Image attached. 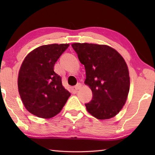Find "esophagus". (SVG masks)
<instances>
[{
  "mask_svg": "<svg viewBox=\"0 0 155 155\" xmlns=\"http://www.w3.org/2000/svg\"><path fill=\"white\" fill-rule=\"evenodd\" d=\"M81 87H82V85H81V83H77V85H75V87H74V88H75V90H80V89L81 88Z\"/></svg>",
  "mask_w": 155,
  "mask_h": 155,
  "instance_id": "obj_1",
  "label": "esophagus"
}]
</instances>
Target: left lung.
Returning <instances> with one entry per match:
<instances>
[{"instance_id":"8db88e82","label":"left lung","mask_w":155,"mask_h":155,"mask_svg":"<svg viewBox=\"0 0 155 155\" xmlns=\"http://www.w3.org/2000/svg\"><path fill=\"white\" fill-rule=\"evenodd\" d=\"M72 48L86 72L85 84L92 91L87 111L98 120H108L121 111L130 89L128 68L125 60L111 46L73 43Z\"/></svg>"}]
</instances>
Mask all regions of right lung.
I'll use <instances>...</instances> for the list:
<instances>
[{
    "instance_id": "1",
    "label": "right lung",
    "mask_w": 155,
    "mask_h": 155,
    "mask_svg": "<svg viewBox=\"0 0 155 155\" xmlns=\"http://www.w3.org/2000/svg\"><path fill=\"white\" fill-rule=\"evenodd\" d=\"M69 44L43 45L33 50L22 61L18 87L24 106L31 114L48 119L61 111L70 96L54 72L55 62Z\"/></svg>"
}]
</instances>
